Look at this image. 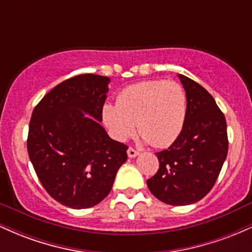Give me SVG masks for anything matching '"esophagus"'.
Wrapping results in <instances>:
<instances>
[{
    "mask_svg": "<svg viewBox=\"0 0 252 252\" xmlns=\"http://www.w3.org/2000/svg\"><path fill=\"white\" fill-rule=\"evenodd\" d=\"M138 155V152L137 150H135L134 148H131V147H130V148L128 149V156L129 158H136V156Z\"/></svg>",
    "mask_w": 252,
    "mask_h": 252,
    "instance_id": "obj_1",
    "label": "esophagus"
}]
</instances>
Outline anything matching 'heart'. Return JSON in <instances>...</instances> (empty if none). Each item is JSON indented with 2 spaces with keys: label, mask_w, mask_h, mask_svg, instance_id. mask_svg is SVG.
<instances>
[{
  "label": "heart",
  "mask_w": 252,
  "mask_h": 252,
  "mask_svg": "<svg viewBox=\"0 0 252 252\" xmlns=\"http://www.w3.org/2000/svg\"><path fill=\"white\" fill-rule=\"evenodd\" d=\"M187 114L185 90L176 82L147 80L123 89L116 105L105 104L103 121L110 134L124 142L135 134L136 123L144 143L166 148L184 129Z\"/></svg>",
  "instance_id": "obj_1"
}]
</instances>
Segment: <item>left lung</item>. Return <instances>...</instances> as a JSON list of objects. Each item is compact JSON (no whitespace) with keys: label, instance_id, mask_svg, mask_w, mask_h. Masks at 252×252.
Returning <instances> with one entry per match:
<instances>
[{"label":"left lung","instance_id":"1","mask_svg":"<svg viewBox=\"0 0 252 252\" xmlns=\"http://www.w3.org/2000/svg\"><path fill=\"white\" fill-rule=\"evenodd\" d=\"M178 77L186 91V121L175 142L156 153L160 166L147 185L158 200L184 206L212 189L226 158L228 141L226 120L215 98L189 77Z\"/></svg>","mask_w":252,"mask_h":252}]
</instances>
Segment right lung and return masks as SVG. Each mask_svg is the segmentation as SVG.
Listing matches in <instances>:
<instances>
[{"label":"right lung","instance_id":"obj_1","mask_svg":"<svg viewBox=\"0 0 252 252\" xmlns=\"http://www.w3.org/2000/svg\"><path fill=\"white\" fill-rule=\"evenodd\" d=\"M109 83L91 73L66 79L32 114L31 162L48 194L71 209H89L106 198L128 158V147L100 126Z\"/></svg>","mask_w":252,"mask_h":252}]
</instances>
